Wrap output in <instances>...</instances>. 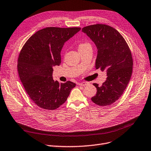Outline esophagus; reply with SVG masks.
<instances>
[{"instance_id": "1", "label": "esophagus", "mask_w": 151, "mask_h": 151, "mask_svg": "<svg viewBox=\"0 0 151 151\" xmlns=\"http://www.w3.org/2000/svg\"><path fill=\"white\" fill-rule=\"evenodd\" d=\"M79 85L81 86H86L89 85V83L88 82H83L79 83Z\"/></svg>"}]
</instances>
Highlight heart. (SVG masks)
<instances>
[{
  "label": "heart",
  "instance_id": "heart-1",
  "mask_svg": "<svg viewBox=\"0 0 151 151\" xmlns=\"http://www.w3.org/2000/svg\"><path fill=\"white\" fill-rule=\"evenodd\" d=\"M92 47L91 45H90L88 42H83V43H80L78 45V49H79V51H82L84 50H86L87 48Z\"/></svg>",
  "mask_w": 151,
  "mask_h": 151
}]
</instances>
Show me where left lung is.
<instances>
[{
  "mask_svg": "<svg viewBox=\"0 0 151 151\" xmlns=\"http://www.w3.org/2000/svg\"><path fill=\"white\" fill-rule=\"evenodd\" d=\"M82 31L97 47L96 69L106 71V80L101 86L93 83L97 91L92 101L101 106L111 105L122 95L131 79L133 60L129 47L122 35L109 25L95 24Z\"/></svg>",
  "mask_w": 151,
  "mask_h": 151,
  "instance_id": "obj_1",
  "label": "left lung"
}]
</instances>
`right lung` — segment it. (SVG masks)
Wrapping results in <instances>:
<instances>
[{"mask_svg":"<svg viewBox=\"0 0 151 151\" xmlns=\"http://www.w3.org/2000/svg\"><path fill=\"white\" fill-rule=\"evenodd\" d=\"M79 27H47L36 32L23 45L18 58L19 75L25 91L34 103L45 110H54L68 99L76 84L59 83L52 79V67L61 62V51Z\"/></svg>","mask_w":151,"mask_h":151,"instance_id":"1","label":"right lung"}]
</instances>
